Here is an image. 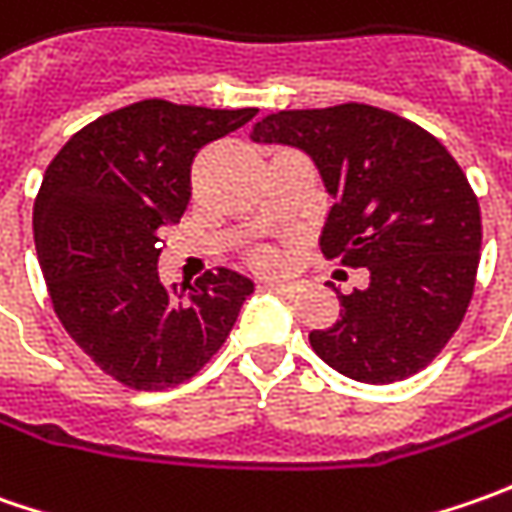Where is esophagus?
I'll return each instance as SVG.
<instances>
[{"instance_id":"34e87169","label":"esophagus","mask_w":512,"mask_h":512,"mask_svg":"<svg viewBox=\"0 0 512 512\" xmlns=\"http://www.w3.org/2000/svg\"><path fill=\"white\" fill-rule=\"evenodd\" d=\"M267 290H273V293H282V296H293V293H299V285L296 282H265Z\"/></svg>"}]
</instances>
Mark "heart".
Masks as SVG:
<instances>
[{
  "label": "heart",
  "instance_id": "obj_1",
  "mask_svg": "<svg viewBox=\"0 0 512 512\" xmlns=\"http://www.w3.org/2000/svg\"><path fill=\"white\" fill-rule=\"evenodd\" d=\"M256 265H259V267H279V265H282V256H279L276 250L265 247V250H259V253H256Z\"/></svg>",
  "mask_w": 512,
  "mask_h": 512
}]
</instances>
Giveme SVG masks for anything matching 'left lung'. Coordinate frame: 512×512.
Instances as JSON below:
<instances>
[{
  "mask_svg": "<svg viewBox=\"0 0 512 512\" xmlns=\"http://www.w3.org/2000/svg\"><path fill=\"white\" fill-rule=\"evenodd\" d=\"M253 142L305 150L333 207L322 250L367 267L364 290L339 293L336 325L310 333L316 356L347 379L402 382L462 325L482 250V213L464 170L419 125L370 105L279 110Z\"/></svg>",
  "mask_w": 512,
  "mask_h": 512,
  "instance_id": "1",
  "label": "left lung"
}]
</instances>
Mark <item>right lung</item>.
I'll return each mask as SVG.
<instances>
[{
    "label": "right lung",
    "mask_w": 512,
    "mask_h": 512,
    "mask_svg": "<svg viewBox=\"0 0 512 512\" xmlns=\"http://www.w3.org/2000/svg\"><path fill=\"white\" fill-rule=\"evenodd\" d=\"M253 116L145 99L70 136L45 170L33 239L50 302L116 382L165 390L190 379L253 293V279L230 267L196 285L159 282V233L187 210L193 156Z\"/></svg>",
    "instance_id": "right-lung-1"
}]
</instances>
